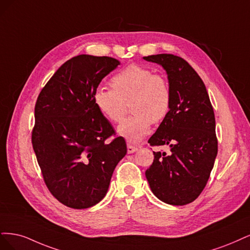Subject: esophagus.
I'll list each match as a JSON object with an SVG mask.
<instances>
[{
    "instance_id": "34e87169",
    "label": "esophagus",
    "mask_w": 250,
    "mask_h": 250,
    "mask_svg": "<svg viewBox=\"0 0 250 250\" xmlns=\"http://www.w3.org/2000/svg\"><path fill=\"white\" fill-rule=\"evenodd\" d=\"M136 150H138V147L132 146V144H130V143H127V152H128V154H133V152H135Z\"/></svg>"
}]
</instances>
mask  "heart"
Listing matches in <instances>:
<instances>
[{
    "label": "heart",
    "mask_w": 250,
    "mask_h": 250,
    "mask_svg": "<svg viewBox=\"0 0 250 250\" xmlns=\"http://www.w3.org/2000/svg\"><path fill=\"white\" fill-rule=\"evenodd\" d=\"M112 89L100 87L94 91L93 103L100 113L112 124H118L130 101L134 113L118 126V134L132 143L146 136L152 123L158 124L168 115L171 106V91L167 80L151 69L131 64L111 80Z\"/></svg>",
    "instance_id": "b5f03b06"
}]
</instances>
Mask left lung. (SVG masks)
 I'll return each instance as SVG.
<instances>
[{"instance_id": "left-lung-1", "label": "left lung", "mask_w": 250, "mask_h": 250, "mask_svg": "<svg viewBox=\"0 0 250 250\" xmlns=\"http://www.w3.org/2000/svg\"><path fill=\"white\" fill-rule=\"evenodd\" d=\"M143 59L162 65L171 91L169 113L148 139L151 146H169L171 152L154 151L146 176L160 200L185 206L203 192L214 166L218 151L214 110L203 80L186 60L172 54Z\"/></svg>"}]
</instances>
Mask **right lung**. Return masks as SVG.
Listing matches in <instances>:
<instances>
[{"mask_svg": "<svg viewBox=\"0 0 250 250\" xmlns=\"http://www.w3.org/2000/svg\"><path fill=\"white\" fill-rule=\"evenodd\" d=\"M118 65L106 56H76L62 64L37 98L32 146L47 189L68 208L100 203L126 154L123 137L106 142L115 131L93 103L102 80Z\"/></svg>", "mask_w": 250, "mask_h": 250, "instance_id": "obj_1", "label": "right lung"}]
</instances>
